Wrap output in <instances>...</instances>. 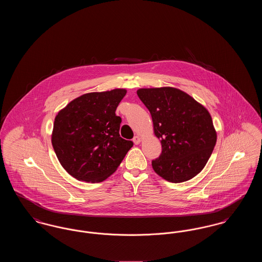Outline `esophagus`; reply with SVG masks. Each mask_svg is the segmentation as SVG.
<instances>
[{"label": "esophagus", "instance_id": "1", "mask_svg": "<svg viewBox=\"0 0 262 262\" xmlns=\"http://www.w3.org/2000/svg\"><path fill=\"white\" fill-rule=\"evenodd\" d=\"M133 141H134V143H135V144H139V143H140V141H141V137H138V136H136V137H134Z\"/></svg>", "mask_w": 262, "mask_h": 262}]
</instances>
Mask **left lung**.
Instances as JSON below:
<instances>
[{"label": "left lung", "instance_id": "obj_1", "mask_svg": "<svg viewBox=\"0 0 262 262\" xmlns=\"http://www.w3.org/2000/svg\"><path fill=\"white\" fill-rule=\"evenodd\" d=\"M137 93L149 110L154 135L162 145L161 155L152 161L155 173L171 183L195 177L217 140L208 110L178 88H139Z\"/></svg>", "mask_w": 262, "mask_h": 262}]
</instances>
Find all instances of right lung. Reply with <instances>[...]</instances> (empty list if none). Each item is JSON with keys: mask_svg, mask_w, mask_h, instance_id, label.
Segmentation results:
<instances>
[{"mask_svg": "<svg viewBox=\"0 0 262 262\" xmlns=\"http://www.w3.org/2000/svg\"><path fill=\"white\" fill-rule=\"evenodd\" d=\"M126 90L90 92L57 114L52 145L62 168L76 180L100 183L118 169L133 141L120 137L116 109Z\"/></svg>", "mask_w": 262, "mask_h": 262, "instance_id": "1", "label": "right lung"}]
</instances>
